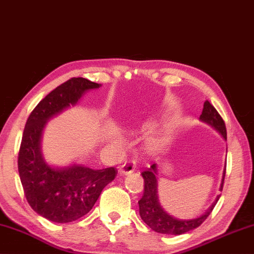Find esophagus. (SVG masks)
I'll return each mask as SVG.
<instances>
[{"label":"esophagus","mask_w":254,"mask_h":254,"mask_svg":"<svg viewBox=\"0 0 254 254\" xmlns=\"http://www.w3.org/2000/svg\"><path fill=\"white\" fill-rule=\"evenodd\" d=\"M135 167H137V164H135L134 161H128V162H126L123 164L122 167L120 168V174L122 175H128L131 173H133Z\"/></svg>","instance_id":"obj_1"}]
</instances>
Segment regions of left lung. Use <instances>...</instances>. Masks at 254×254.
Instances as JSON below:
<instances>
[{"label": "left lung", "instance_id": "left-lung-1", "mask_svg": "<svg viewBox=\"0 0 254 254\" xmlns=\"http://www.w3.org/2000/svg\"><path fill=\"white\" fill-rule=\"evenodd\" d=\"M200 120L203 122L208 123L209 126L215 127L224 139H227V128L224 121L217 110L214 108V106L208 100H206L203 103L202 113L200 115ZM141 176L144 178V194L141 199L139 200V214L142 221L151 228L152 230L160 234L166 235H182L191 231L201 226L203 221L209 216L212 213L214 206L216 205L219 197L216 198V201L213 203L212 207L203 214L202 216L193 220H178L174 216H170L169 214L164 212L162 207L160 206L158 199V181H156V166L152 164L151 168L144 170L141 173ZM224 176H226V169L223 173V180L221 184V191L223 189Z\"/></svg>", "mask_w": 254, "mask_h": 254}]
</instances>
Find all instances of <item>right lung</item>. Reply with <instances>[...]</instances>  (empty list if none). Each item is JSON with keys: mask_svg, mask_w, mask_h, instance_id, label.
<instances>
[{"mask_svg": "<svg viewBox=\"0 0 254 254\" xmlns=\"http://www.w3.org/2000/svg\"><path fill=\"white\" fill-rule=\"evenodd\" d=\"M100 87L86 78H71L46 95L25 124L18 153V171L24 194L34 212L56 223L80 219L94 206L100 193L116 177V168L94 170L84 166L55 169L44 161L40 139L47 121L76 105L87 90Z\"/></svg>", "mask_w": 254, "mask_h": 254, "instance_id": "add662e5", "label": "right lung"}]
</instances>
